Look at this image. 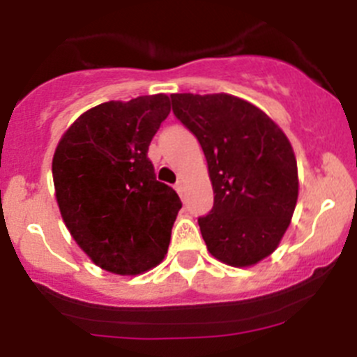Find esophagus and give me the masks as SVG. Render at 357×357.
Here are the masks:
<instances>
[{"label": "esophagus", "mask_w": 357, "mask_h": 357, "mask_svg": "<svg viewBox=\"0 0 357 357\" xmlns=\"http://www.w3.org/2000/svg\"><path fill=\"white\" fill-rule=\"evenodd\" d=\"M174 188H176V192H178L179 195L183 197V193H185V183H183V181H178V183H176Z\"/></svg>", "instance_id": "obj_1"}]
</instances>
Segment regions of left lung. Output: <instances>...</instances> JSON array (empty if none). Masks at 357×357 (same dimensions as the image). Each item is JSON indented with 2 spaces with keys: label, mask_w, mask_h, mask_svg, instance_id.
Here are the masks:
<instances>
[{
  "label": "left lung",
  "mask_w": 357,
  "mask_h": 357,
  "mask_svg": "<svg viewBox=\"0 0 357 357\" xmlns=\"http://www.w3.org/2000/svg\"><path fill=\"white\" fill-rule=\"evenodd\" d=\"M171 100L207 160L214 207L199 219L207 250L233 268L255 266L278 248L297 205L290 139L266 112L238 96L176 93Z\"/></svg>",
  "instance_id": "1"
}]
</instances>
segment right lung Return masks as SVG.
<instances>
[{"mask_svg":"<svg viewBox=\"0 0 357 357\" xmlns=\"http://www.w3.org/2000/svg\"><path fill=\"white\" fill-rule=\"evenodd\" d=\"M171 112L164 93L102 103L63 132L52 162L63 222L105 271L136 276L160 264L181 200L146 157Z\"/></svg>","mask_w":357,"mask_h":357,"instance_id":"1","label":"right lung"}]
</instances>
